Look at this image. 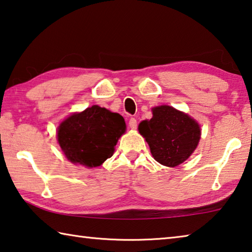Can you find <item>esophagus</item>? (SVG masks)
<instances>
[{"mask_svg": "<svg viewBox=\"0 0 252 252\" xmlns=\"http://www.w3.org/2000/svg\"><path fill=\"white\" fill-rule=\"evenodd\" d=\"M129 126L131 127V129H136V126H138V121H136V119L134 118H131L129 120Z\"/></svg>", "mask_w": 252, "mask_h": 252, "instance_id": "1", "label": "esophagus"}]
</instances>
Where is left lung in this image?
Segmentation results:
<instances>
[{"mask_svg": "<svg viewBox=\"0 0 252 252\" xmlns=\"http://www.w3.org/2000/svg\"><path fill=\"white\" fill-rule=\"evenodd\" d=\"M153 117L139 125V132L148 142L155 161L170 167L185 162L200 139V126L189 114L170 106L152 109Z\"/></svg>", "mask_w": 252, "mask_h": 252, "instance_id": "1", "label": "left lung"}]
</instances>
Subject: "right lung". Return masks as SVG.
Wrapping results in <instances>:
<instances>
[{
	"instance_id": "1",
	"label": "right lung",
	"mask_w": 252,
	"mask_h": 252,
	"mask_svg": "<svg viewBox=\"0 0 252 252\" xmlns=\"http://www.w3.org/2000/svg\"><path fill=\"white\" fill-rule=\"evenodd\" d=\"M126 127L119 113L93 106L65 119L57 129V140L71 163L97 167L112 157Z\"/></svg>"
}]
</instances>
